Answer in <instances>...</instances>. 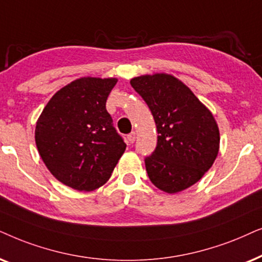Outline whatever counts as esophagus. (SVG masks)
<instances>
[{
  "mask_svg": "<svg viewBox=\"0 0 262 262\" xmlns=\"http://www.w3.org/2000/svg\"><path fill=\"white\" fill-rule=\"evenodd\" d=\"M127 141L129 142V144H134L135 141V133H130L127 135Z\"/></svg>",
  "mask_w": 262,
  "mask_h": 262,
  "instance_id": "34e87169",
  "label": "esophagus"
}]
</instances>
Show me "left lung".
<instances>
[{"mask_svg":"<svg viewBox=\"0 0 262 262\" xmlns=\"http://www.w3.org/2000/svg\"><path fill=\"white\" fill-rule=\"evenodd\" d=\"M130 85L148 105L158 132L157 147L145 158L149 180L169 194L187 189L218 156L221 138L213 115L170 74L137 76Z\"/></svg>","mask_w":262,"mask_h":262,"instance_id":"obj_1","label":"left lung"}]
</instances>
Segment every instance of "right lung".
I'll use <instances>...</instances> for the list:
<instances>
[{
	"mask_svg": "<svg viewBox=\"0 0 262 262\" xmlns=\"http://www.w3.org/2000/svg\"><path fill=\"white\" fill-rule=\"evenodd\" d=\"M117 79H76L52 96L36 124L38 152L55 179L80 191L110 179L125 145L105 104Z\"/></svg>",
	"mask_w": 262,
	"mask_h": 262,
	"instance_id": "right-lung-1",
	"label": "right lung"
}]
</instances>
